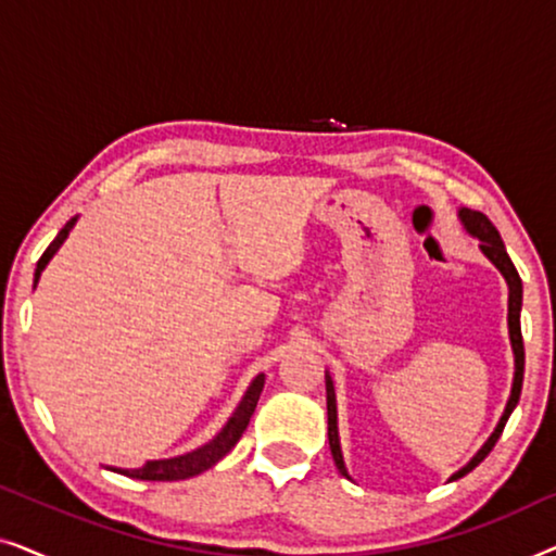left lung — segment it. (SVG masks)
Listing matches in <instances>:
<instances>
[{
	"instance_id": "obj_1",
	"label": "left lung",
	"mask_w": 556,
	"mask_h": 556,
	"mask_svg": "<svg viewBox=\"0 0 556 556\" xmlns=\"http://www.w3.org/2000/svg\"><path fill=\"white\" fill-rule=\"evenodd\" d=\"M458 219L463 225V230L468 235H473V238L481 242V253L489 257V261L496 265V270L504 276L506 286H508V339H511V352H514V382H511V394H508V402L504 407V415H501V420L496 425V430L491 432V438L485 440L481 445V451H478L473 458H470L466 466L460 470H455L451 476V481H458L466 473H470L478 463H481L485 455L493 451V445H496V440L501 438V432H504V425L508 420V415L514 413V407L519 405V397H521V384H523V339H521V299H523V288H521V278L519 273H516L511 257L506 253V245L504 240H501V235L496 227L489 217L483 215V212H476V210H468V207H460L458 210ZM326 413H329V447H331V455H333V463H337L339 473L349 478V470L344 466V453H341V440H339V422H337V392H333V379L329 371H326Z\"/></svg>"
}]
</instances>
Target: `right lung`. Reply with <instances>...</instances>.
Masks as SVG:
<instances>
[{"instance_id": "add662e5", "label": "right lung", "mask_w": 556, "mask_h": 556, "mask_svg": "<svg viewBox=\"0 0 556 556\" xmlns=\"http://www.w3.org/2000/svg\"><path fill=\"white\" fill-rule=\"evenodd\" d=\"M78 223V217H73L71 223H67L63 230L58 232V238L50 242V248L45 250L40 261H37V268H35V286L37 280H40L45 265L52 261V255L58 253L60 245L67 240V235ZM263 384H265V375H257L253 382H250L248 392L242 394L240 405L235 407V413L230 415V420L225 422V428L217 432L215 438L210 440V443H204L202 447H197L192 453H185V455H177V458H164V460H147L141 468H131V470H121V473L131 476V478H139V481H185V478H192V476H200L204 470H210L215 463H219L225 458L227 453L232 451L235 445H238V440L242 438V432H245L250 417L255 413V405L257 400H261V392H263Z\"/></svg>"}]
</instances>
